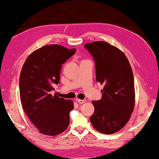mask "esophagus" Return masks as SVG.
Wrapping results in <instances>:
<instances>
[{"instance_id": "1", "label": "esophagus", "mask_w": 159, "mask_h": 159, "mask_svg": "<svg viewBox=\"0 0 159 159\" xmlns=\"http://www.w3.org/2000/svg\"><path fill=\"white\" fill-rule=\"evenodd\" d=\"M76 101H77V103H80V104H82V103H85V102H86V100H81V99H78V98L76 99Z\"/></svg>"}]
</instances>
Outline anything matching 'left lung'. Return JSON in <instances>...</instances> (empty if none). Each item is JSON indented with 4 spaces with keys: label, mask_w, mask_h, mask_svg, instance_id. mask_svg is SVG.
<instances>
[{
    "label": "left lung",
    "mask_w": 159,
    "mask_h": 159,
    "mask_svg": "<svg viewBox=\"0 0 159 159\" xmlns=\"http://www.w3.org/2000/svg\"><path fill=\"white\" fill-rule=\"evenodd\" d=\"M84 47L94 58L96 81L103 85L102 98L92 102L95 111L90 121L101 133L114 134L129 121L134 109L135 93L131 66L121 50L104 41L87 43Z\"/></svg>",
    "instance_id": "left-lung-1"
}]
</instances>
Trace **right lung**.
<instances>
[{
    "label": "right lung",
    "instance_id": "right-lung-1",
    "mask_svg": "<svg viewBox=\"0 0 159 159\" xmlns=\"http://www.w3.org/2000/svg\"><path fill=\"white\" fill-rule=\"evenodd\" d=\"M75 51L57 44L45 45L30 54L21 69L19 92L24 111L45 135H58L69 125L73 101L52 95L51 91L59 83L61 64Z\"/></svg>",
    "mask_w": 159,
    "mask_h": 159
}]
</instances>
